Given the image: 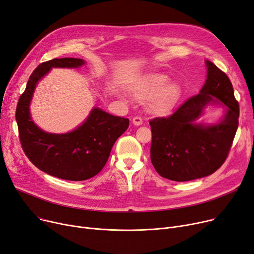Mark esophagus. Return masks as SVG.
<instances>
[{
	"mask_svg": "<svg viewBox=\"0 0 254 254\" xmlns=\"http://www.w3.org/2000/svg\"><path fill=\"white\" fill-rule=\"evenodd\" d=\"M132 124H134V125H135V126H137V127H139V126H142V124H143V120H142V118H141V117L136 116V117L132 118Z\"/></svg>",
	"mask_w": 254,
	"mask_h": 254,
	"instance_id": "34e87169",
	"label": "esophagus"
}]
</instances>
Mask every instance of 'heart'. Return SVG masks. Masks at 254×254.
Listing matches in <instances>:
<instances>
[{"label":"heart","mask_w":254,"mask_h":254,"mask_svg":"<svg viewBox=\"0 0 254 254\" xmlns=\"http://www.w3.org/2000/svg\"><path fill=\"white\" fill-rule=\"evenodd\" d=\"M130 93L139 102L148 101L147 109L153 115L169 113L181 97V87L162 73H154L130 87Z\"/></svg>","instance_id":"b5f03b06"}]
</instances>
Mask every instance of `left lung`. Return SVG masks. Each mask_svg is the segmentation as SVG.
Masks as SVG:
<instances>
[{
    "instance_id": "obj_1",
    "label": "left lung",
    "mask_w": 254,
    "mask_h": 254,
    "mask_svg": "<svg viewBox=\"0 0 254 254\" xmlns=\"http://www.w3.org/2000/svg\"><path fill=\"white\" fill-rule=\"evenodd\" d=\"M207 79L198 95L184 102L169 117L150 120L151 163L159 175L190 181L211 175L228 157L239 125V104L231 80L206 60ZM208 105L225 111L217 124L197 123Z\"/></svg>"
}]
</instances>
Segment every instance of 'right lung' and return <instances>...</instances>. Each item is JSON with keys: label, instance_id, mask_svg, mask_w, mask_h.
Here are the masks:
<instances>
[{"label": "right lung", "instance_id": "1", "mask_svg": "<svg viewBox=\"0 0 254 254\" xmlns=\"http://www.w3.org/2000/svg\"><path fill=\"white\" fill-rule=\"evenodd\" d=\"M81 59H55L39 64L30 76L16 107L22 149L30 161L47 174L64 180L82 181L96 176L108 161L115 141L128 127L127 118L93 107L84 122L64 134L44 131L32 120L30 105L38 82L52 68L75 69Z\"/></svg>", "mask_w": 254, "mask_h": 254}]
</instances>
